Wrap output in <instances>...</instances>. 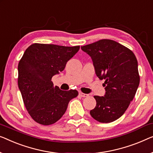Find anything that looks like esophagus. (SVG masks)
<instances>
[{
    "label": "esophagus",
    "mask_w": 153,
    "mask_h": 153,
    "mask_svg": "<svg viewBox=\"0 0 153 153\" xmlns=\"http://www.w3.org/2000/svg\"><path fill=\"white\" fill-rule=\"evenodd\" d=\"M79 95H80V96L82 97H88V94H85V93H83V92H79Z\"/></svg>",
    "instance_id": "1"
}]
</instances>
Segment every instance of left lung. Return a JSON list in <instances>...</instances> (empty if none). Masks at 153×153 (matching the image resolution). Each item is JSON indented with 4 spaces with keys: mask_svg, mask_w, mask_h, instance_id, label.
I'll return each mask as SVG.
<instances>
[{
    "mask_svg": "<svg viewBox=\"0 0 153 153\" xmlns=\"http://www.w3.org/2000/svg\"><path fill=\"white\" fill-rule=\"evenodd\" d=\"M91 57L95 73L105 82L104 97L94 96L90 115L101 123L112 122L124 114L139 85L138 63L131 50L110 39L81 46Z\"/></svg>",
    "mask_w": 153,
    "mask_h": 153,
    "instance_id": "8db88e82",
    "label": "left lung"
}]
</instances>
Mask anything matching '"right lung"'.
Masks as SVG:
<instances>
[{"mask_svg": "<svg viewBox=\"0 0 153 153\" xmlns=\"http://www.w3.org/2000/svg\"><path fill=\"white\" fill-rule=\"evenodd\" d=\"M79 48L34 43L24 52L18 65V85L26 109L36 122L45 126L56 122L70 101L78 96L76 90L64 91L54 86L52 78L65 69Z\"/></svg>", "mask_w": 153, "mask_h": 153, "instance_id": "right-lung-1", "label": "right lung"}]
</instances>
